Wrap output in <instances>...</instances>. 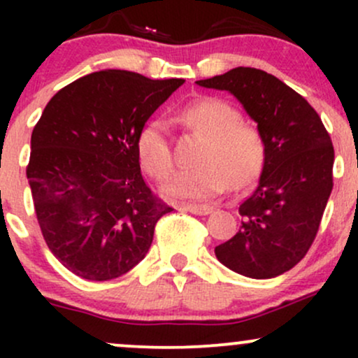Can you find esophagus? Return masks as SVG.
Instances as JSON below:
<instances>
[{
    "label": "esophagus",
    "instance_id": "obj_1",
    "mask_svg": "<svg viewBox=\"0 0 358 358\" xmlns=\"http://www.w3.org/2000/svg\"><path fill=\"white\" fill-rule=\"evenodd\" d=\"M185 210L195 213V215H208V213L213 212V207L210 205H196V203H187L183 205Z\"/></svg>",
    "mask_w": 358,
    "mask_h": 358
}]
</instances>
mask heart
<instances>
[{"label":"heart","mask_w":358,"mask_h":358,"mask_svg":"<svg viewBox=\"0 0 358 358\" xmlns=\"http://www.w3.org/2000/svg\"><path fill=\"white\" fill-rule=\"evenodd\" d=\"M180 121L203 141L196 151L199 165L178 171L163 187L173 199L202 200L229 187L244 188L256 182L266 163V141L257 127L241 121V113L217 97H200L178 113ZM136 151L141 166L156 180L173 170V156L162 119H151L139 131Z\"/></svg>","instance_id":"heart-1"}]
</instances>
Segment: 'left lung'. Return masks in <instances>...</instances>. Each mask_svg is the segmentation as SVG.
Masks as SVG:
<instances>
[{"instance_id":"obj_1","label":"left lung","mask_w":358,"mask_h":358,"mask_svg":"<svg viewBox=\"0 0 358 358\" xmlns=\"http://www.w3.org/2000/svg\"><path fill=\"white\" fill-rule=\"evenodd\" d=\"M196 84L231 92L266 141L257 188L239 207V232L215 256L242 276L276 278L306 256L318 232L334 188L330 134L305 97L264 71L236 67Z\"/></svg>"}]
</instances>
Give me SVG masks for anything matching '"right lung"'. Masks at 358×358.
Listing matches in <instances>:
<instances>
[{
	"mask_svg": "<svg viewBox=\"0 0 358 358\" xmlns=\"http://www.w3.org/2000/svg\"><path fill=\"white\" fill-rule=\"evenodd\" d=\"M183 82L108 69L65 85L43 109L27 178L48 249L77 276L126 274L171 212L143 180L136 139Z\"/></svg>",
	"mask_w": 358,
	"mask_h": 358,
	"instance_id": "obj_1",
	"label": "right lung"
}]
</instances>
